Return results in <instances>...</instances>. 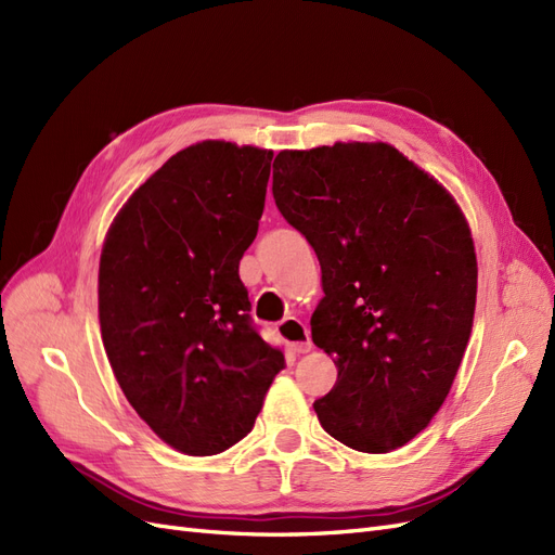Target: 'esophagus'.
<instances>
[{
	"mask_svg": "<svg viewBox=\"0 0 555 555\" xmlns=\"http://www.w3.org/2000/svg\"><path fill=\"white\" fill-rule=\"evenodd\" d=\"M279 336L283 338L285 344H288V348L297 354H304L311 350V338H309V327L301 323V320L297 318H285L279 323Z\"/></svg>",
	"mask_w": 555,
	"mask_h": 555,
	"instance_id": "34e87169",
	"label": "esophagus"
}]
</instances>
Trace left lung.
I'll use <instances>...</instances> for the list:
<instances>
[{"label": "left lung", "mask_w": 555, "mask_h": 555, "mask_svg": "<svg viewBox=\"0 0 555 555\" xmlns=\"http://www.w3.org/2000/svg\"><path fill=\"white\" fill-rule=\"evenodd\" d=\"M272 193L323 270L311 336L338 375L315 415L357 452L399 450L434 420L468 346L477 258L466 217L387 142L279 152Z\"/></svg>", "instance_id": "1"}]
</instances>
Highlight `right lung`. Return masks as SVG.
Here are the masks:
<instances>
[{"label": "right lung", "mask_w": 555, "mask_h": 555, "mask_svg": "<svg viewBox=\"0 0 555 555\" xmlns=\"http://www.w3.org/2000/svg\"><path fill=\"white\" fill-rule=\"evenodd\" d=\"M272 156L223 140L177 152L121 207L101 251L99 320L115 378L152 431L189 456L251 431L285 366L254 327L240 279Z\"/></svg>", "instance_id": "obj_1"}]
</instances>
